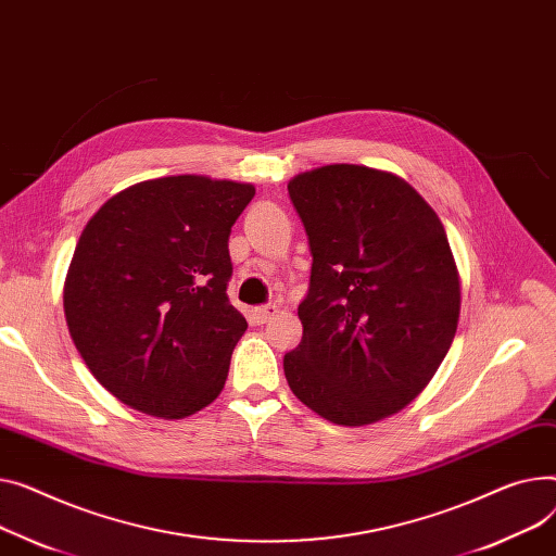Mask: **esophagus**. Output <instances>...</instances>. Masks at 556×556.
I'll list each match as a JSON object with an SVG mask.
<instances>
[{
	"label": "esophagus",
	"mask_w": 556,
	"mask_h": 556,
	"mask_svg": "<svg viewBox=\"0 0 556 556\" xmlns=\"http://www.w3.org/2000/svg\"><path fill=\"white\" fill-rule=\"evenodd\" d=\"M277 311H279V306H275V304H266V306H258V308H254V311H252V315H254L256 324H266L268 319H273V317L277 315Z\"/></svg>",
	"instance_id": "1"
}]
</instances>
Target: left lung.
<instances>
[{"label": "left lung", "instance_id": "1", "mask_svg": "<svg viewBox=\"0 0 556 556\" xmlns=\"http://www.w3.org/2000/svg\"><path fill=\"white\" fill-rule=\"evenodd\" d=\"M288 194L313 254L288 387L336 425L378 422L418 397L454 342L460 277L447 232L409 182L364 165L298 174Z\"/></svg>", "mask_w": 556, "mask_h": 556}]
</instances>
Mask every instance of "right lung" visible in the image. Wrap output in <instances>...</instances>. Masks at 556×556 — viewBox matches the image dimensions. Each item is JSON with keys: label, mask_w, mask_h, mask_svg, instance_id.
I'll use <instances>...</instances> for the list:
<instances>
[{"label": "right lung", "mask_w": 556, "mask_h": 556, "mask_svg": "<svg viewBox=\"0 0 556 556\" xmlns=\"http://www.w3.org/2000/svg\"><path fill=\"white\" fill-rule=\"evenodd\" d=\"M250 182L142 180L85 226L64 281L66 326L93 378L123 404L178 420L226 384L245 317L228 300V239Z\"/></svg>", "instance_id": "right-lung-1"}]
</instances>
